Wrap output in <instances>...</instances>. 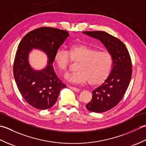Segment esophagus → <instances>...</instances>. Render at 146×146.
<instances>
[{
  "mask_svg": "<svg viewBox=\"0 0 146 146\" xmlns=\"http://www.w3.org/2000/svg\"><path fill=\"white\" fill-rule=\"evenodd\" d=\"M68 87H69L70 89L72 90L75 91V92H80V89H79V88H75V87H73V86H68Z\"/></svg>",
  "mask_w": 146,
  "mask_h": 146,
  "instance_id": "esophagus-1",
  "label": "esophagus"
}]
</instances>
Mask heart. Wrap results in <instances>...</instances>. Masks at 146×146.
<instances>
[{"mask_svg": "<svg viewBox=\"0 0 146 146\" xmlns=\"http://www.w3.org/2000/svg\"><path fill=\"white\" fill-rule=\"evenodd\" d=\"M54 61L60 71H66L71 61L78 63L76 72L67 76L68 81L78 84L88 82L90 85H97L103 83L109 75L112 59L106 51L83 44L69 46L67 51L60 49L56 52Z\"/></svg>", "mask_w": 146, "mask_h": 146, "instance_id": "b5f03b06", "label": "heart"}]
</instances>
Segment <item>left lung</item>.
Returning a JSON list of instances; mask_svg holds the SVG:
<instances>
[{"label":"left lung","mask_w":146,"mask_h":146,"mask_svg":"<svg viewBox=\"0 0 146 146\" xmlns=\"http://www.w3.org/2000/svg\"><path fill=\"white\" fill-rule=\"evenodd\" d=\"M83 34L100 41L112 59L111 71L105 82L92 92L87 109L102 113L115 107L122 100L132 76V62L125 44L120 39L104 31H84Z\"/></svg>","instance_id":"left-lung-1"}]
</instances>
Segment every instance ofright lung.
<instances>
[{
  "mask_svg": "<svg viewBox=\"0 0 146 146\" xmlns=\"http://www.w3.org/2000/svg\"><path fill=\"white\" fill-rule=\"evenodd\" d=\"M68 37L69 33L64 30L42 27L27 33L18 46L14 62V78L24 100L37 109L52 107L61 90L66 86L57 76L52 64L56 52ZM33 48L47 55L48 64L44 69L35 70L30 66L29 54Z\"/></svg>",
  "mask_w": 146,
  "mask_h": 146,
  "instance_id": "right-lung-1",
  "label": "right lung"
}]
</instances>
